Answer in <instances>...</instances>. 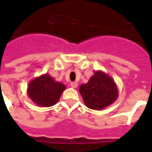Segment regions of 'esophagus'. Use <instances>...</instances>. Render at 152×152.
<instances>
[{"label":"esophagus","instance_id":"obj_1","mask_svg":"<svg viewBox=\"0 0 152 152\" xmlns=\"http://www.w3.org/2000/svg\"><path fill=\"white\" fill-rule=\"evenodd\" d=\"M71 86H72V88H77V83L75 82V81H74V82H72V83H71Z\"/></svg>","mask_w":152,"mask_h":152}]
</instances>
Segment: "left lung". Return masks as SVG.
I'll list each match as a JSON object with an SVG mask.
<instances>
[{
  "label": "left lung",
  "mask_w": 152,
  "mask_h": 152,
  "mask_svg": "<svg viewBox=\"0 0 152 152\" xmlns=\"http://www.w3.org/2000/svg\"><path fill=\"white\" fill-rule=\"evenodd\" d=\"M78 90L85 105L95 110L109 107L119 96L116 82L102 71H96L88 82L81 84Z\"/></svg>",
  "instance_id": "obj_1"
}]
</instances>
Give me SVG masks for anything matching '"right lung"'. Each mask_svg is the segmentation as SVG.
<instances>
[{
    "label": "right lung",
    "mask_w": 152,
    "mask_h": 152,
    "mask_svg": "<svg viewBox=\"0 0 152 152\" xmlns=\"http://www.w3.org/2000/svg\"><path fill=\"white\" fill-rule=\"evenodd\" d=\"M66 87L56 81L49 74H44L31 80L28 84L27 94L36 105L49 107L55 105Z\"/></svg>",
    "instance_id": "1"
}]
</instances>
